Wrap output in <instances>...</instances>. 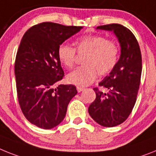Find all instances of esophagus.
Listing matches in <instances>:
<instances>
[{
  "instance_id": "esophagus-1",
  "label": "esophagus",
  "mask_w": 156,
  "mask_h": 156,
  "mask_svg": "<svg viewBox=\"0 0 156 156\" xmlns=\"http://www.w3.org/2000/svg\"><path fill=\"white\" fill-rule=\"evenodd\" d=\"M76 90H77V91H78V92H81V91L84 90V88H83V87H77Z\"/></svg>"
}]
</instances>
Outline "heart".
Returning a JSON list of instances; mask_svg holds the SVG:
<instances>
[{"label":"heart","instance_id":"heart-1","mask_svg":"<svg viewBox=\"0 0 156 156\" xmlns=\"http://www.w3.org/2000/svg\"><path fill=\"white\" fill-rule=\"evenodd\" d=\"M79 54H86L83 66L68 75L69 83L85 87L95 80L98 76H104L112 71L118 63L119 49L115 42L98 35H86L76 41ZM58 58L66 68L71 69L75 64L76 50L68 44H62L58 50Z\"/></svg>","mask_w":156,"mask_h":156}]
</instances>
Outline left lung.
Returning <instances> with one entry per match:
<instances>
[{
    "label": "left lung",
    "instance_id": "1",
    "mask_svg": "<svg viewBox=\"0 0 156 156\" xmlns=\"http://www.w3.org/2000/svg\"><path fill=\"white\" fill-rule=\"evenodd\" d=\"M96 29L114 32L121 54L116 66L98 83L107 92L94 88L96 98L89 106L88 113L100 126L114 127L127 119L136 103L141 77V53L136 37L126 27L112 23Z\"/></svg>",
    "mask_w": 156,
    "mask_h": 156
}]
</instances>
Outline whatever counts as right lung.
I'll return each instance as SVG.
<instances>
[{
    "instance_id": "1",
    "label": "right lung",
    "mask_w": 156,
    "mask_h": 156,
    "mask_svg": "<svg viewBox=\"0 0 156 156\" xmlns=\"http://www.w3.org/2000/svg\"><path fill=\"white\" fill-rule=\"evenodd\" d=\"M82 28L45 22L30 27L21 40L15 62L19 103L25 118L41 129L58 126L76 94L75 86L58 85L64 76L58 50Z\"/></svg>"
}]
</instances>
